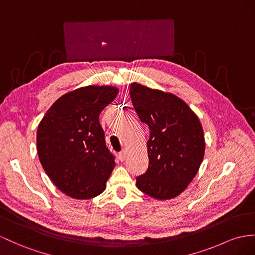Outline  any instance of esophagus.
I'll return each mask as SVG.
<instances>
[{"label": "esophagus", "mask_w": 255, "mask_h": 255, "mask_svg": "<svg viewBox=\"0 0 255 255\" xmlns=\"http://www.w3.org/2000/svg\"><path fill=\"white\" fill-rule=\"evenodd\" d=\"M118 157H119L120 161H124V159H126V152H124V151L119 152V153H118Z\"/></svg>", "instance_id": "obj_1"}]
</instances>
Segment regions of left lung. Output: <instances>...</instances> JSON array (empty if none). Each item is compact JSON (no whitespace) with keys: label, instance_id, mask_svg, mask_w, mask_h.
I'll use <instances>...</instances> for the list:
<instances>
[{"label":"left lung","instance_id":"8db88e82","mask_svg":"<svg viewBox=\"0 0 255 255\" xmlns=\"http://www.w3.org/2000/svg\"><path fill=\"white\" fill-rule=\"evenodd\" d=\"M133 106L150 135L148 170L136 178L137 188L157 200H169L187 188L203 160L206 141L199 118L183 99L133 82Z\"/></svg>","mask_w":255,"mask_h":255}]
</instances>
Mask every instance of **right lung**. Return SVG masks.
<instances>
[{
	"label": "right lung",
	"mask_w": 255,
	"mask_h": 255,
	"mask_svg": "<svg viewBox=\"0 0 255 255\" xmlns=\"http://www.w3.org/2000/svg\"><path fill=\"white\" fill-rule=\"evenodd\" d=\"M118 93L111 85L70 91L49 107L39 123L40 162L56 187L73 199H91L106 188L116 162L98 118Z\"/></svg>",
	"instance_id": "right-lung-1"
}]
</instances>
